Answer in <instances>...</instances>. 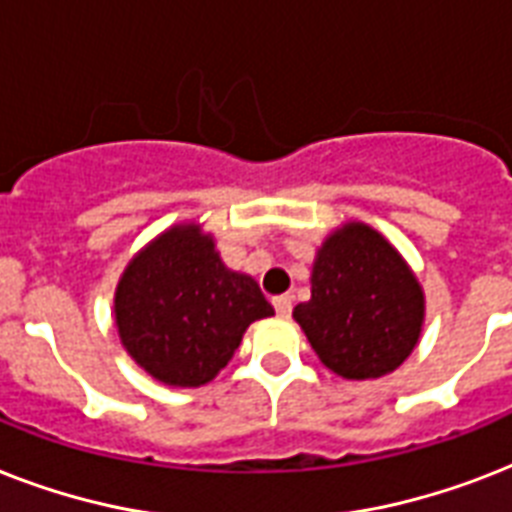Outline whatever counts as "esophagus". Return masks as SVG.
Listing matches in <instances>:
<instances>
[{"mask_svg":"<svg viewBox=\"0 0 512 512\" xmlns=\"http://www.w3.org/2000/svg\"><path fill=\"white\" fill-rule=\"evenodd\" d=\"M273 308H276V313H279L281 319H287L289 313H292V297L289 295L273 297Z\"/></svg>","mask_w":512,"mask_h":512,"instance_id":"esophagus-1","label":"esophagus"}]
</instances>
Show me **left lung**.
I'll return each instance as SVG.
<instances>
[{"instance_id": "1", "label": "left lung", "mask_w": 512, "mask_h": 512, "mask_svg": "<svg viewBox=\"0 0 512 512\" xmlns=\"http://www.w3.org/2000/svg\"><path fill=\"white\" fill-rule=\"evenodd\" d=\"M292 316L327 369L345 380H374L398 369L414 350L425 295L382 233L345 223L316 252L311 300Z\"/></svg>"}]
</instances>
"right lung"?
I'll list each match as a JSON object with an SVG mask.
<instances>
[{
    "mask_svg": "<svg viewBox=\"0 0 512 512\" xmlns=\"http://www.w3.org/2000/svg\"><path fill=\"white\" fill-rule=\"evenodd\" d=\"M116 329L138 366L175 388L209 382L247 327L273 316L257 281L225 268L199 225H172L124 268L114 297Z\"/></svg>",
    "mask_w": 512,
    "mask_h": 512,
    "instance_id": "add662e5",
    "label": "right lung"
}]
</instances>
